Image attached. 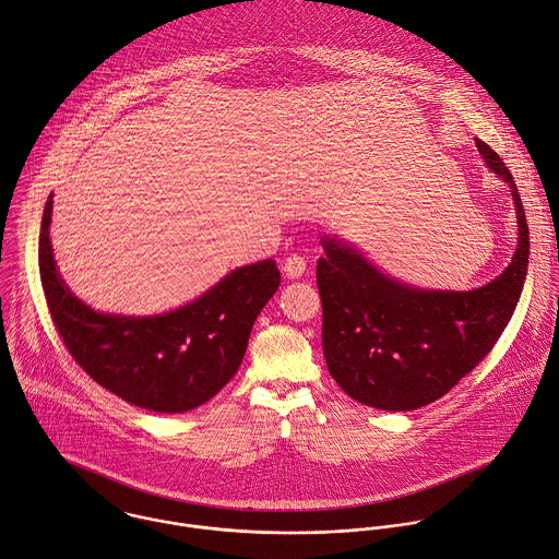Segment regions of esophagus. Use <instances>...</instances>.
I'll return each instance as SVG.
<instances>
[{
	"mask_svg": "<svg viewBox=\"0 0 559 559\" xmlns=\"http://www.w3.org/2000/svg\"><path fill=\"white\" fill-rule=\"evenodd\" d=\"M283 272L287 278H300L307 272V261L300 254H289L283 263Z\"/></svg>",
	"mask_w": 559,
	"mask_h": 559,
	"instance_id": "1",
	"label": "esophagus"
}]
</instances>
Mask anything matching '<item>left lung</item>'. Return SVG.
<instances>
[{
    "label": "left lung",
    "instance_id": "obj_1",
    "mask_svg": "<svg viewBox=\"0 0 559 559\" xmlns=\"http://www.w3.org/2000/svg\"><path fill=\"white\" fill-rule=\"evenodd\" d=\"M485 164L509 183L518 248L507 270L472 292L419 289L395 281L337 237H322L316 281L322 350L331 378L355 402L391 413L428 406L491 350L520 300L528 226L518 186L500 155L476 138Z\"/></svg>",
    "mask_w": 559,
    "mask_h": 559
}]
</instances>
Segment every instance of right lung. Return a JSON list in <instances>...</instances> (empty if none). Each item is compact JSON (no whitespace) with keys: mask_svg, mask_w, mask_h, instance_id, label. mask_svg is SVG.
<instances>
[{"mask_svg":"<svg viewBox=\"0 0 559 559\" xmlns=\"http://www.w3.org/2000/svg\"><path fill=\"white\" fill-rule=\"evenodd\" d=\"M50 222L52 195L39 233L41 285L66 348L96 384L138 408L175 415L206 404L235 378L254 320L281 285L276 261L237 267L168 313H100L61 278Z\"/></svg>","mask_w":559,"mask_h":559,"instance_id":"add662e5","label":"right lung"}]
</instances>
